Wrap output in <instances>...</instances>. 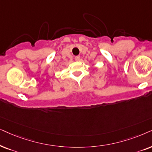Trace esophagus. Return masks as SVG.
Segmentation results:
<instances>
[{
	"label": "esophagus",
	"mask_w": 152,
	"mask_h": 152,
	"mask_svg": "<svg viewBox=\"0 0 152 152\" xmlns=\"http://www.w3.org/2000/svg\"><path fill=\"white\" fill-rule=\"evenodd\" d=\"M80 56H76V57H75V60H76V61H79V60H80Z\"/></svg>",
	"instance_id": "obj_1"
}]
</instances>
